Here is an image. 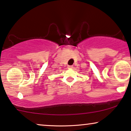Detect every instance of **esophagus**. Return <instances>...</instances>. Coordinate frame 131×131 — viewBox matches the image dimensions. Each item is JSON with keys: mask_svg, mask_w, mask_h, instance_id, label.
<instances>
[{"mask_svg": "<svg viewBox=\"0 0 131 131\" xmlns=\"http://www.w3.org/2000/svg\"><path fill=\"white\" fill-rule=\"evenodd\" d=\"M67 67H68V69H72L73 66H68Z\"/></svg>", "mask_w": 131, "mask_h": 131, "instance_id": "obj_1", "label": "esophagus"}]
</instances>
